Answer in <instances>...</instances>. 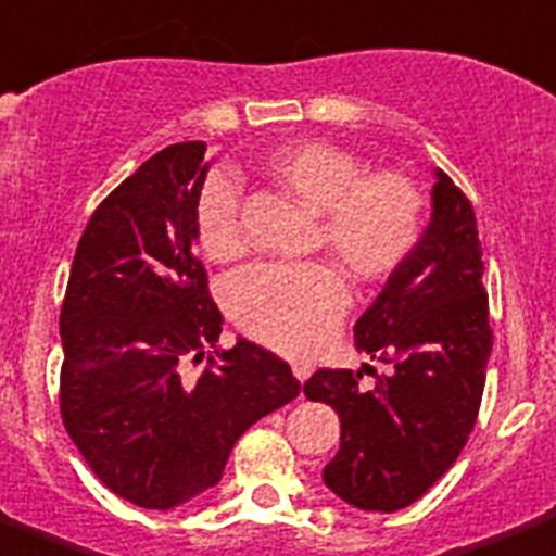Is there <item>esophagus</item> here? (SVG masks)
Masks as SVG:
<instances>
[{
    "mask_svg": "<svg viewBox=\"0 0 556 556\" xmlns=\"http://www.w3.org/2000/svg\"><path fill=\"white\" fill-rule=\"evenodd\" d=\"M292 374L304 383L309 374H313V365H309V362H292Z\"/></svg>",
    "mask_w": 556,
    "mask_h": 556,
    "instance_id": "34e87169",
    "label": "esophagus"
}]
</instances>
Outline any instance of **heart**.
Wrapping results in <instances>:
<instances>
[{
  "mask_svg": "<svg viewBox=\"0 0 556 556\" xmlns=\"http://www.w3.org/2000/svg\"><path fill=\"white\" fill-rule=\"evenodd\" d=\"M264 173L316 215L313 249L328 252L356 282H383L420 247L426 198L405 173H368L358 154L319 139L270 151ZM194 230L213 262L243 255L240 185L230 173H213L203 182ZM346 301V282L326 262L255 264L228 282L230 319L279 353H309L319 346L338 326Z\"/></svg>",
  "mask_w": 556,
  "mask_h": 556,
  "instance_id": "obj_1",
  "label": "heart"
}]
</instances>
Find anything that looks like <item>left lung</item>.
<instances>
[{"mask_svg": "<svg viewBox=\"0 0 556 556\" xmlns=\"http://www.w3.org/2000/svg\"><path fill=\"white\" fill-rule=\"evenodd\" d=\"M484 262L468 198L435 169L432 222L417 252L387 279L356 323V346L387 362L362 371L319 368L309 402L341 417V451L323 481L362 511H399L456 463L478 420L493 350Z\"/></svg>", "mask_w": 556, "mask_h": 556, "instance_id": "left-lung-1", "label": "left lung"}]
</instances>
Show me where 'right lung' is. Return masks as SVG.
I'll return each instance as SVG.
<instances>
[{
	"label": "right lung",
	"mask_w": 556,
	"mask_h": 556,
	"mask_svg": "<svg viewBox=\"0 0 556 556\" xmlns=\"http://www.w3.org/2000/svg\"><path fill=\"white\" fill-rule=\"evenodd\" d=\"M203 154V142L157 151L97 206L60 309L63 426L115 496L154 511L218 484L237 438L301 389L258 343L218 346L194 252Z\"/></svg>",
	"instance_id": "1"
}]
</instances>
